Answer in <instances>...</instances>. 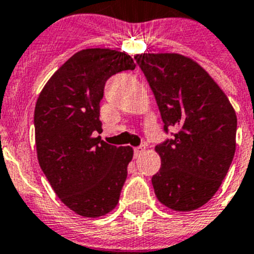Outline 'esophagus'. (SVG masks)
<instances>
[{
  "label": "esophagus",
  "mask_w": 254,
  "mask_h": 254,
  "mask_svg": "<svg viewBox=\"0 0 254 254\" xmlns=\"http://www.w3.org/2000/svg\"><path fill=\"white\" fill-rule=\"evenodd\" d=\"M144 151H145L144 145H139V147H135V148H134V154H135V157H138V156H139V154H142Z\"/></svg>",
  "instance_id": "1"
}]
</instances>
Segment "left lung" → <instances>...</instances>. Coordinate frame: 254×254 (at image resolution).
Returning a JSON list of instances; mask_svg holds the SVG:
<instances>
[{
  "label": "left lung",
  "mask_w": 254,
  "mask_h": 254,
  "mask_svg": "<svg viewBox=\"0 0 254 254\" xmlns=\"http://www.w3.org/2000/svg\"><path fill=\"white\" fill-rule=\"evenodd\" d=\"M164 121L156 145L161 169L152 185L161 203L175 211L206 204L220 188L235 153L237 115L206 70L178 54L136 55Z\"/></svg>",
  "instance_id": "1"
}]
</instances>
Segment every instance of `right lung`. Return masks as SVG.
Instances as JSON below:
<instances>
[{
  "mask_svg": "<svg viewBox=\"0 0 254 254\" xmlns=\"http://www.w3.org/2000/svg\"><path fill=\"white\" fill-rule=\"evenodd\" d=\"M129 55L89 48L71 56L41 92L35 105L39 166L57 197L78 215L100 217L116 207L133 158L131 147L94 138L106 81L134 70Z\"/></svg>",
  "mask_w": 254,
  "mask_h": 254,
  "instance_id": "add662e5",
  "label": "right lung"
}]
</instances>
